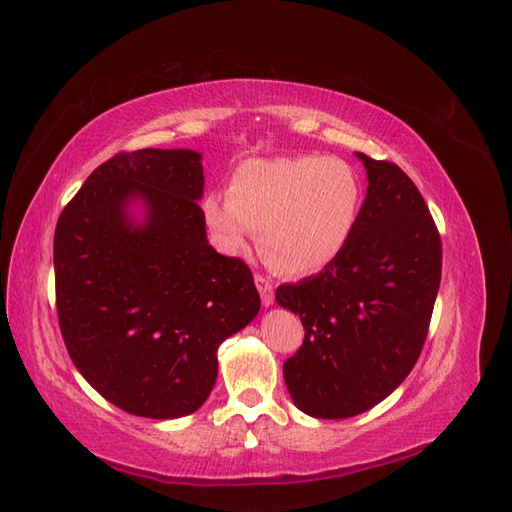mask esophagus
<instances>
[{
  "label": "esophagus",
  "mask_w": 512,
  "mask_h": 512,
  "mask_svg": "<svg viewBox=\"0 0 512 512\" xmlns=\"http://www.w3.org/2000/svg\"><path fill=\"white\" fill-rule=\"evenodd\" d=\"M254 282H256V288H258V292H260V299H262V305H265V307L273 305V299H275V294H273V284L269 282V277H265V275H260V273H256V277H254Z\"/></svg>",
  "instance_id": "34e87169"
}]
</instances>
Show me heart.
I'll return each mask as SVG.
<instances>
[{
	"label": "heart",
	"mask_w": 512,
	"mask_h": 512,
	"mask_svg": "<svg viewBox=\"0 0 512 512\" xmlns=\"http://www.w3.org/2000/svg\"><path fill=\"white\" fill-rule=\"evenodd\" d=\"M361 207V179L348 162L294 156L239 164L228 196L203 198V218L224 252H243L254 230L275 269L307 275L344 252Z\"/></svg>",
	"instance_id": "b5f03b06"
}]
</instances>
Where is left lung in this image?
<instances>
[{
	"label": "left lung",
	"instance_id": "left-lung-1",
	"mask_svg": "<svg viewBox=\"0 0 512 512\" xmlns=\"http://www.w3.org/2000/svg\"><path fill=\"white\" fill-rule=\"evenodd\" d=\"M367 196L331 265L275 299L299 314L305 337L284 363L294 406L348 418L389 397L421 356L442 277V241L425 200L397 164L356 153Z\"/></svg>",
	"mask_w": 512,
	"mask_h": 512
}]
</instances>
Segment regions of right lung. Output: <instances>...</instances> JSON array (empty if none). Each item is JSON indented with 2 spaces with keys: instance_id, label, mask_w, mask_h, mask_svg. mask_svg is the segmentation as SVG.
<instances>
[{
  "instance_id": "obj_1",
  "label": "right lung",
  "mask_w": 512,
  "mask_h": 512,
  "mask_svg": "<svg viewBox=\"0 0 512 512\" xmlns=\"http://www.w3.org/2000/svg\"><path fill=\"white\" fill-rule=\"evenodd\" d=\"M200 153L119 151L61 211L55 303L68 354L94 389L136 416L196 412L218 378V348L252 322L250 267L207 241ZM148 209L134 225L127 203Z\"/></svg>"
}]
</instances>
